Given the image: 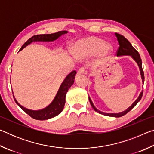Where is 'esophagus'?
Here are the masks:
<instances>
[{
    "label": "esophagus",
    "mask_w": 154,
    "mask_h": 154,
    "mask_svg": "<svg viewBox=\"0 0 154 154\" xmlns=\"http://www.w3.org/2000/svg\"><path fill=\"white\" fill-rule=\"evenodd\" d=\"M85 72V69L84 68H80V69L78 70L77 71V74L78 75H81V74H83Z\"/></svg>",
    "instance_id": "esophagus-1"
}]
</instances>
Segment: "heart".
<instances>
[{"label": "heart", "mask_w": 154, "mask_h": 154, "mask_svg": "<svg viewBox=\"0 0 154 154\" xmlns=\"http://www.w3.org/2000/svg\"><path fill=\"white\" fill-rule=\"evenodd\" d=\"M75 54L82 58H87L97 54L101 59H106L113 52V46L97 36H86L77 41L75 45Z\"/></svg>", "instance_id": "heart-1"}]
</instances>
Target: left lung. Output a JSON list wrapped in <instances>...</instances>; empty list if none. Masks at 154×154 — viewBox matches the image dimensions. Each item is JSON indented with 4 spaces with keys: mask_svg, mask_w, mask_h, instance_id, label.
Masks as SVG:
<instances>
[{
    "mask_svg": "<svg viewBox=\"0 0 154 154\" xmlns=\"http://www.w3.org/2000/svg\"><path fill=\"white\" fill-rule=\"evenodd\" d=\"M116 36L117 37V39H118V43H119V48L118 49V51H117V56H130L132 58V59L137 62V64H138V66L139 68V71H140V77H141L142 79V83H144V72H143V68H142V61L141 59H140V56L139 55V52H138L136 49H135L133 47H132V44L130 43L128 41L126 38L124 37V36H122L121 35H119L118 33H116ZM143 90H142L140 92V94L139 96V97L137 98V99L132 104V105L129 106L126 110H125L122 112H120V113H104V112H102L100 111H99L98 109H96L95 107V106L94 105V104L92 103V100L90 98L89 96V100L91 106H92V108L94 109V110L95 111L97 112L98 113L103 114L104 116H110V117H115V118H119V117H122L126 115L127 113L131 110L132 109L134 108V106L137 105V104L139 102L140 99L142 98L143 96Z\"/></svg>",
    "mask_w": 154,
    "mask_h": 154,
    "instance_id": "1",
    "label": "left lung"
}]
</instances>
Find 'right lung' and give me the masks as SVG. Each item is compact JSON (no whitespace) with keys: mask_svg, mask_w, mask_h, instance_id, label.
<instances>
[{"mask_svg":"<svg viewBox=\"0 0 154 154\" xmlns=\"http://www.w3.org/2000/svg\"><path fill=\"white\" fill-rule=\"evenodd\" d=\"M66 33H68L67 31L64 30L60 31V32L53 34H45V35H35L30 38L29 39L22 45L19 51H22L23 49L26 48L27 45H30V44L32 43V42H37V41H40V42H51V41L57 40L59 37H60L62 35H65V34ZM76 73L77 72L75 71H73L65 77V79L61 83L58 92H57L53 101H52L48 106H46L45 108L40 109V110H31V109H28L21 105L16 100V99L15 98L14 96L15 103H17V105L19 106L25 113L29 115L31 118L37 119V120H46V119H51L52 118H54V117H56V116H58V115L60 113L62 110H63L65 102H66V100H65L66 94L69 88H71L72 86V85L74 83V79Z\"/></svg>","mask_w":154,"mask_h":154,"instance_id":"1","label":"right lung"}]
</instances>
